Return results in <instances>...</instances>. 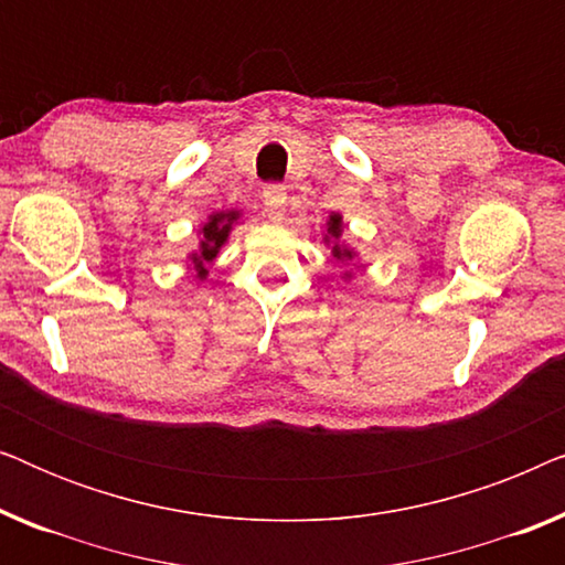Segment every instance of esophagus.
I'll use <instances>...</instances> for the list:
<instances>
[{"mask_svg":"<svg viewBox=\"0 0 565 565\" xmlns=\"http://www.w3.org/2000/svg\"><path fill=\"white\" fill-rule=\"evenodd\" d=\"M262 205H265V213L269 215L273 221H280L285 215V207H288V192L280 184H269L262 192Z\"/></svg>","mask_w":565,"mask_h":565,"instance_id":"1","label":"esophagus"}]
</instances>
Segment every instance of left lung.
Returning <instances> with one entry per match:
<instances>
[{
    "label": "left lung",
    "instance_id": "1",
    "mask_svg": "<svg viewBox=\"0 0 565 565\" xmlns=\"http://www.w3.org/2000/svg\"><path fill=\"white\" fill-rule=\"evenodd\" d=\"M342 234H344V218L339 213H331L329 218H327V226H323V244L329 246L331 249V257H334L337 262H342V265H350V262H354L358 259V249H354V246H350L342 238ZM352 273L350 269H344V275H342V280L344 282H350L352 280Z\"/></svg>",
    "mask_w": 565,
    "mask_h": 565
}]
</instances>
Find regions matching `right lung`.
Here are the masks:
<instances>
[{"instance_id": "right-lung-1", "label": "right lung", "mask_w": 565, "mask_h": 565, "mask_svg": "<svg viewBox=\"0 0 565 565\" xmlns=\"http://www.w3.org/2000/svg\"><path fill=\"white\" fill-rule=\"evenodd\" d=\"M242 221H244V213L238 211V207H228V211L211 213L205 223H200L198 249H192L188 254V269L195 273V280H200V282L205 280L207 269L213 267L218 252L228 244L231 231H234Z\"/></svg>"}]
</instances>
